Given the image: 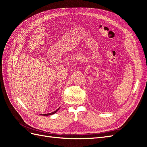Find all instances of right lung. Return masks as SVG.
Segmentation results:
<instances>
[{
	"mask_svg": "<svg viewBox=\"0 0 147 147\" xmlns=\"http://www.w3.org/2000/svg\"><path fill=\"white\" fill-rule=\"evenodd\" d=\"M59 109H57L56 111H55V112H52V113H47V114H41L42 115H43V116H48V115H53V114H55V113H56L57 111H58V110H59Z\"/></svg>",
	"mask_w": 147,
	"mask_h": 147,
	"instance_id": "obj_1",
	"label": "right lung"
}]
</instances>
